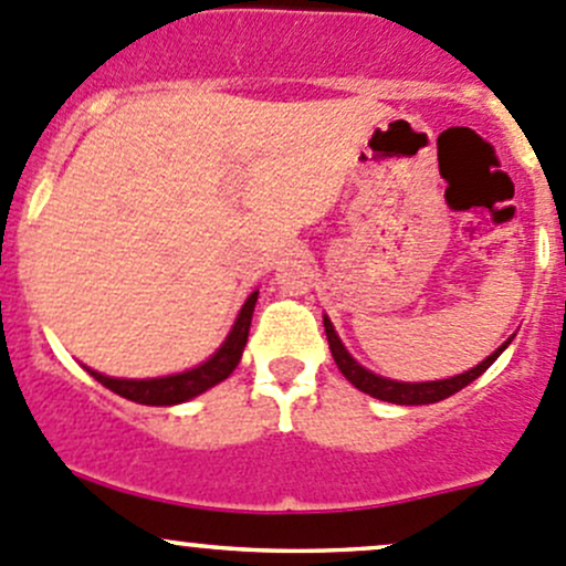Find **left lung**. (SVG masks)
Listing matches in <instances>:
<instances>
[{
	"label": "left lung",
	"mask_w": 566,
	"mask_h": 566,
	"mask_svg": "<svg viewBox=\"0 0 566 566\" xmlns=\"http://www.w3.org/2000/svg\"><path fill=\"white\" fill-rule=\"evenodd\" d=\"M323 325H325V336H328L331 356H334L339 373L345 375V378L350 380L358 391L369 394V397H375V399H384V402H394V405H430V402H441V399L452 397V394L465 389L471 380H476L479 375H482L484 369H488L490 364H493L495 358L506 350V345L512 342V339H506L504 345L493 353V356H488L482 364H476L473 369H468V373L454 375V378L430 380V384H399V380L380 378V375L364 369L361 364H358L356 358L345 350V345H342V339L336 336L334 325H331L328 317H323Z\"/></svg>",
	"instance_id": "1"
}]
</instances>
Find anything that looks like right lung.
Instances as JSON below:
<instances>
[{"label": "right lung", "instance_id": "right-lung-1", "mask_svg": "<svg viewBox=\"0 0 566 566\" xmlns=\"http://www.w3.org/2000/svg\"><path fill=\"white\" fill-rule=\"evenodd\" d=\"M256 290L249 295L247 304H243L241 315H238L235 325H232L230 336L224 339V345L213 353L205 364L188 369V373L180 375H167V378H150V380H125V378H108V375L95 373V369H87L101 386L112 389L119 397L130 399V402L139 405H177L186 402V399L197 397V394L213 389L216 384L227 380L232 375V369L238 367L243 356V347H247L249 339V325L251 315H254L256 304Z\"/></svg>", "mask_w": 566, "mask_h": 566}]
</instances>
